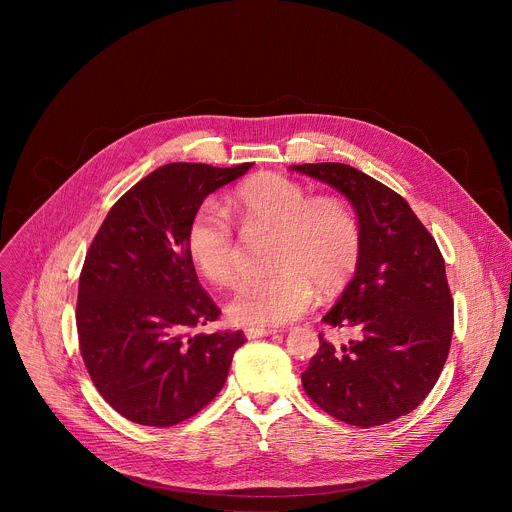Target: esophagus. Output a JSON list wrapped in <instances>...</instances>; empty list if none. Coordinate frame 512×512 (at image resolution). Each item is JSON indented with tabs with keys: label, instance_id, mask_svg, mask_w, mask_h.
Listing matches in <instances>:
<instances>
[{
	"label": "esophagus",
	"instance_id": "obj_1",
	"mask_svg": "<svg viewBox=\"0 0 512 512\" xmlns=\"http://www.w3.org/2000/svg\"><path fill=\"white\" fill-rule=\"evenodd\" d=\"M271 334H277V330H271V328H247L245 330L247 338H265Z\"/></svg>",
	"mask_w": 512,
	"mask_h": 512
}]
</instances>
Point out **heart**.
<instances>
[{"instance_id":"1","label":"heart","mask_w":512,"mask_h":512,"mask_svg":"<svg viewBox=\"0 0 512 512\" xmlns=\"http://www.w3.org/2000/svg\"><path fill=\"white\" fill-rule=\"evenodd\" d=\"M247 229L275 231L269 277L245 281L227 306L235 324L281 326L300 318L314 300V285L334 291L352 275L360 255V229L346 202L310 196L296 180L259 174L243 182L231 200ZM186 249L196 269L218 285L239 275V245L227 210L204 202L192 216Z\"/></svg>"}]
</instances>
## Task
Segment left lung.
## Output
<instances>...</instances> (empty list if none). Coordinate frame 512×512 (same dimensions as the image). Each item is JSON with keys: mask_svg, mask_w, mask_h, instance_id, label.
<instances>
[{"mask_svg": "<svg viewBox=\"0 0 512 512\" xmlns=\"http://www.w3.org/2000/svg\"><path fill=\"white\" fill-rule=\"evenodd\" d=\"M291 170L344 194L360 229L354 277L322 318L356 336L334 348L320 334L302 385L350 425L399 419L427 397L450 352L454 302L444 257L407 200L375 178L336 162Z\"/></svg>", "mask_w": 512, "mask_h": 512, "instance_id": "1", "label": "left lung"}]
</instances>
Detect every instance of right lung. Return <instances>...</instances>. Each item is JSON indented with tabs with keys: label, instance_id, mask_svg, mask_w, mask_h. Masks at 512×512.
Instances as JSON below:
<instances>
[{
	"label": "right lung",
	"instance_id": "1",
	"mask_svg": "<svg viewBox=\"0 0 512 512\" xmlns=\"http://www.w3.org/2000/svg\"><path fill=\"white\" fill-rule=\"evenodd\" d=\"M253 164H168L109 210L79 279L77 330L101 397L125 419L176 425L223 389L243 332L190 334L221 314L198 283L186 249L208 194Z\"/></svg>",
	"mask_w": 512,
	"mask_h": 512
}]
</instances>
